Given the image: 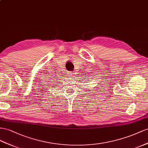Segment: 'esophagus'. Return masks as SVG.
Instances as JSON below:
<instances>
[{
	"label": "esophagus",
	"mask_w": 148,
	"mask_h": 148,
	"mask_svg": "<svg viewBox=\"0 0 148 148\" xmlns=\"http://www.w3.org/2000/svg\"><path fill=\"white\" fill-rule=\"evenodd\" d=\"M73 74H74L73 72H70V73H69V77H72V76H73Z\"/></svg>",
	"instance_id": "obj_1"
}]
</instances>
